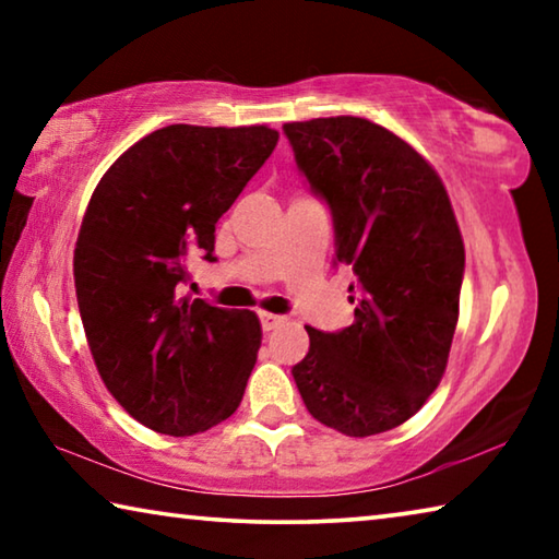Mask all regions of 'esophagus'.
Returning <instances> with one entry per match:
<instances>
[{"instance_id": "1", "label": "esophagus", "mask_w": 559, "mask_h": 559, "mask_svg": "<svg viewBox=\"0 0 559 559\" xmlns=\"http://www.w3.org/2000/svg\"><path fill=\"white\" fill-rule=\"evenodd\" d=\"M259 318H261V328L266 330V333H271V330H276L278 325L286 323V318L276 316V313H266V310H263V313H259Z\"/></svg>"}]
</instances>
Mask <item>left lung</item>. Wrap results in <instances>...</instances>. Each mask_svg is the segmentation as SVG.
Masks as SVG:
<instances>
[{
	"label": "left lung",
	"instance_id": "left-lung-1",
	"mask_svg": "<svg viewBox=\"0 0 559 559\" xmlns=\"http://www.w3.org/2000/svg\"><path fill=\"white\" fill-rule=\"evenodd\" d=\"M296 165L328 202L335 259L357 276L355 323L323 333L293 367L308 412L347 437L400 427L437 390L459 320L463 239L427 159L355 116L286 122Z\"/></svg>",
	"mask_w": 559,
	"mask_h": 559
}]
</instances>
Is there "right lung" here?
I'll list each match as a JSON object with an SVG mask.
<instances>
[{
  "mask_svg": "<svg viewBox=\"0 0 559 559\" xmlns=\"http://www.w3.org/2000/svg\"><path fill=\"white\" fill-rule=\"evenodd\" d=\"M269 126H167L128 147L93 189L73 251L75 298L100 380L132 419L192 437L241 404L261 347L253 310L179 293L214 259L219 216L259 173Z\"/></svg>",
  "mask_w": 559,
  "mask_h": 559,
  "instance_id": "obj_1",
  "label": "right lung"
}]
</instances>
